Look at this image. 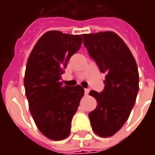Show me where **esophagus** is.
<instances>
[{
	"label": "esophagus",
	"mask_w": 155,
	"mask_h": 155,
	"mask_svg": "<svg viewBox=\"0 0 155 155\" xmlns=\"http://www.w3.org/2000/svg\"><path fill=\"white\" fill-rule=\"evenodd\" d=\"M89 92H90V90H89V89H84V94H85V95H88V94H89Z\"/></svg>",
	"instance_id": "34e87169"
}]
</instances>
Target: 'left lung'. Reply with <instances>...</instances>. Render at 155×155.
Returning <instances> with one entry per match:
<instances>
[{
    "label": "left lung",
    "instance_id": "obj_1",
    "mask_svg": "<svg viewBox=\"0 0 155 155\" xmlns=\"http://www.w3.org/2000/svg\"><path fill=\"white\" fill-rule=\"evenodd\" d=\"M84 45L100 71L105 74L104 90L91 91L97 101L89 114L92 130L102 138L113 136L130 116L139 91V71L131 51L116 33L83 34Z\"/></svg>",
    "mask_w": 155,
    "mask_h": 155
}]
</instances>
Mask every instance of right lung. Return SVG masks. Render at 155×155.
<instances>
[{"label":"right lung","instance_id":"add662e5","mask_svg":"<svg viewBox=\"0 0 155 155\" xmlns=\"http://www.w3.org/2000/svg\"><path fill=\"white\" fill-rule=\"evenodd\" d=\"M82 35L59 31L45 33L29 55L24 86L29 109L36 126L52 140L70 135L71 124L84 91L81 85H62L61 74L70 58L82 44Z\"/></svg>","mask_w":155,"mask_h":155}]
</instances>
